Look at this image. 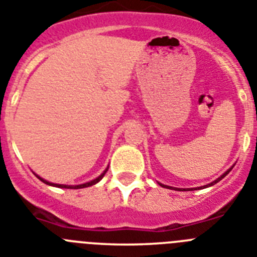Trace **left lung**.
<instances>
[{
  "label": "left lung",
  "mask_w": 257,
  "mask_h": 257,
  "mask_svg": "<svg viewBox=\"0 0 257 257\" xmlns=\"http://www.w3.org/2000/svg\"><path fill=\"white\" fill-rule=\"evenodd\" d=\"M234 166V165H233ZM233 166H230L229 169H228V170H226L225 173H223V174L220 175V177L218 178V179H215L214 182H211V183H209V184H205V186H202V187H197V188H174V187H170V186H165V184H161V183H159L160 184L161 187H164V188H169V189H175V191H193V189H201V188H207V187H211V186H214V184H216L218 183V182H220L221 179H223L224 177H225L226 174H228V173L230 172V170H232L233 169Z\"/></svg>",
  "instance_id": "left-lung-1"
}]
</instances>
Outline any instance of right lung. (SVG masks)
<instances>
[{"mask_svg":"<svg viewBox=\"0 0 257 257\" xmlns=\"http://www.w3.org/2000/svg\"><path fill=\"white\" fill-rule=\"evenodd\" d=\"M107 169L108 168H106L105 170H103V173H101V175H98V177L96 178V179H92V180H89V182H87V183H83V184H77V186H68V184H57V183H52V182H48V180H46V179H43L42 177H39L38 174H36V173H34V174H36V177L38 178L39 180H42L43 183H46V184H48V186H52V187H57V188H69V189H79V188H85V187H91V186H93V184H96V183H98V182H100L101 179H102L103 178V175L106 174V172H107Z\"/></svg>","mask_w":257,"mask_h":257,"instance_id":"add662e5","label":"right lung"}]
</instances>
